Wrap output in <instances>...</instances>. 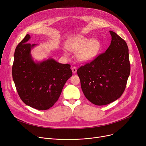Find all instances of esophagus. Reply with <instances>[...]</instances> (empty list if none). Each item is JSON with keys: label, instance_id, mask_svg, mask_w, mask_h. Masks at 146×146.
I'll return each instance as SVG.
<instances>
[{"label": "esophagus", "instance_id": "obj_1", "mask_svg": "<svg viewBox=\"0 0 146 146\" xmlns=\"http://www.w3.org/2000/svg\"><path fill=\"white\" fill-rule=\"evenodd\" d=\"M72 72L73 73H76V72H77V68H76V67H72Z\"/></svg>", "mask_w": 146, "mask_h": 146}]
</instances>
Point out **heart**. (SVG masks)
<instances>
[{
  "label": "heart",
  "mask_w": 146,
  "mask_h": 146,
  "mask_svg": "<svg viewBox=\"0 0 146 146\" xmlns=\"http://www.w3.org/2000/svg\"><path fill=\"white\" fill-rule=\"evenodd\" d=\"M72 52H77L78 58L82 62H89L99 55L102 50V44L98 40L83 36L74 38L67 45Z\"/></svg>",
  "instance_id": "b5f03b06"
}]
</instances>
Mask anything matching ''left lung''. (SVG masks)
Listing matches in <instances>:
<instances>
[{
    "mask_svg": "<svg viewBox=\"0 0 146 146\" xmlns=\"http://www.w3.org/2000/svg\"><path fill=\"white\" fill-rule=\"evenodd\" d=\"M110 47L90 63L78 69L85 97L96 105H105L116 101L123 94L130 73L128 48L115 33Z\"/></svg>",
    "mask_w": 146,
    "mask_h": 146,
    "instance_id": "1",
    "label": "left lung"
}]
</instances>
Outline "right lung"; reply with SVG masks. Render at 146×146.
Here are the masks:
<instances>
[{
	"label": "right lung",
	"instance_id": "right-lung-1",
	"mask_svg": "<svg viewBox=\"0 0 146 146\" xmlns=\"http://www.w3.org/2000/svg\"><path fill=\"white\" fill-rule=\"evenodd\" d=\"M27 34L14 54L12 78L18 94L26 105L38 110H48L58 99L67 80L72 76L70 65L52 58L35 62Z\"/></svg>",
	"mask_w": 146,
	"mask_h": 146
}]
</instances>
